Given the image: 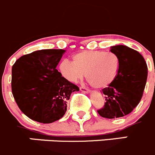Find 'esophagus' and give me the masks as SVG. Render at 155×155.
<instances>
[{
  "mask_svg": "<svg viewBox=\"0 0 155 155\" xmlns=\"http://www.w3.org/2000/svg\"><path fill=\"white\" fill-rule=\"evenodd\" d=\"M80 90H81V92H84V93H90V90L86 88L85 87H83V86L80 87Z\"/></svg>",
  "mask_w": 155,
  "mask_h": 155,
  "instance_id": "1",
  "label": "esophagus"
}]
</instances>
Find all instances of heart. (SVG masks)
I'll use <instances>...</instances> for the list:
<instances>
[{
	"instance_id": "heart-1",
	"label": "heart",
	"mask_w": 155,
	"mask_h": 155,
	"mask_svg": "<svg viewBox=\"0 0 155 155\" xmlns=\"http://www.w3.org/2000/svg\"><path fill=\"white\" fill-rule=\"evenodd\" d=\"M61 73L71 82H77L84 76L95 88H105L116 79L120 60L114 53L103 51H83L73 56V62L63 60Z\"/></svg>"
}]
</instances>
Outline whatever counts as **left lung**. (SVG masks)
<instances>
[{"label":"left lung","mask_w":155,"mask_h":155,"mask_svg":"<svg viewBox=\"0 0 155 155\" xmlns=\"http://www.w3.org/2000/svg\"><path fill=\"white\" fill-rule=\"evenodd\" d=\"M117 56L120 68L116 79L102 90L105 102L98 113L108 119L121 117L130 114L140 102L148 76V67L138 51L124 45L111 47Z\"/></svg>","instance_id":"8db88e82"}]
</instances>
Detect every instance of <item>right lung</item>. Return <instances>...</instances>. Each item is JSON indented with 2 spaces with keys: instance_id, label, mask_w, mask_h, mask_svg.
Returning <instances> with one entry per match:
<instances>
[{
  "instance_id": "right-lung-1",
  "label": "right lung",
  "mask_w": 155,
  "mask_h": 155,
  "mask_svg": "<svg viewBox=\"0 0 155 155\" xmlns=\"http://www.w3.org/2000/svg\"><path fill=\"white\" fill-rule=\"evenodd\" d=\"M65 50H37L18 59L12 67V93L19 109L35 121L50 124L62 118L71 93L79 91L58 71Z\"/></svg>"
}]
</instances>
